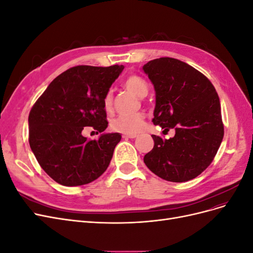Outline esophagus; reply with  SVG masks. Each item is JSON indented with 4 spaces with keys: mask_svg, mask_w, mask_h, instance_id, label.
I'll return each instance as SVG.
<instances>
[{
    "mask_svg": "<svg viewBox=\"0 0 253 253\" xmlns=\"http://www.w3.org/2000/svg\"><path fill=\"white\" fill-rule=\"evenodd\" d=\"M136 137H137L136 134H122V138H125V139H126V138L133 139V138H136Z\"/></svg>",
    "mask_w": 253,
    "mask_h": 253,
    "instance_id": "esophagus-1",
    "label": "esophagus"
}]
</instances>
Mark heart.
Here are the masks:
<instances>
[{
    "instance_id": "b5f03b06",
    "label": "heart",
    "mask_w": 253,
    "mask_h": 253,
    "mask_svg": "<svg viewBox=\"0 0 253 253\" xmlns=\"http://www.w3.org/2000/svg\"><path fill=\"white\" fill-rule=\"evenodd\" d=\"M125 87L138 98L147 96L149 86L148 83L138 75H131L125 80ZM103 106L106 111H110L113 106V91L108 90L103 97ZM114 131L125 134H137L144 126V116L142 114L119 115L111 122Z\"/></svg>"
}]
</instances>
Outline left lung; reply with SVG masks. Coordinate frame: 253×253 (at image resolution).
Segmentation results:
<instances>
[{
	"mask_svg": "<svg viewBox=\"0 0 253 253\" xmlns=\"http://www.w3.org/2000/svg\"><path fill=\"white\" fill-rule=\"evenodd\" d=\"M154 85L153 124L174 137L152 135L154 148L143 162L160 178L183 182L195 178L212 163L224 137L220 102L209 79L173 58H159L142 66Z\"/></svg>",
	"mask_w": 253,
	"mask_h": 253,
	"instance_id": "left-lung-1",
	"label": "left lung"
}]
</instances>
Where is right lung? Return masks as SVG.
<instances>
[{
  "instance_id": "1",
  "label": "right lung",
  "mask_w": 253,
  "mask_h": 253,
  "mask_svg": "<svg viewBox=\"0 0 253 253\" xmlns=\"http://www.w3.org/2000/svg\"><path fill=\"white\" fill-rule=\"evenodd\" d=\"M124 65H79L53 79L28 116L29 145L42 169L66 187L86 185L108 169L121 139L108 127L103 97ZM93 126L102 135L88 141L83 128Z\"/></svg>"
}]
</instances>
